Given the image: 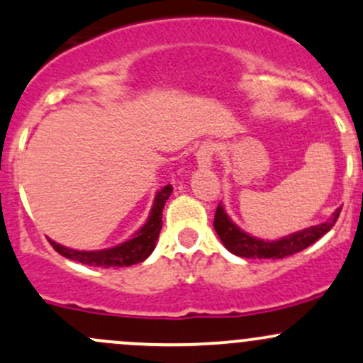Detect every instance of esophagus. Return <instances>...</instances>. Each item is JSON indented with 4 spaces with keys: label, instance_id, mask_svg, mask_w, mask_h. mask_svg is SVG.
Here are the masks:
<instances>
[{
    "label": "esophagus",
    "instance_id": "1",
    "mask_svg": "<svg viewBox=\"0 0 363 363\" xmlns=\"http://www.w3.org/2000/svg\"><path fill=\"white\" fill-rule=\"evenodd\" d=\"M213 145L212 143H203V145L196 151V160L200 167H210L213 160Z\"/></svg>",
    "mask_w": 363,
    "mask_h": 363
}]
</instances>
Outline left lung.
<instances>
[{"label": "left lung", "mask_w": 363, "mask_h": 363, "mask_svg": "<svg viewBox=\"0 0 363 363\" xmlns=\"http://www.w3.org/2000/svg\"><path fill=\"white\" fill-rule=\"evenodd\" d=\"M340 212L341 208H337L329 220L322 222L318 225L308 227V229L300 230V233L289 234V236L281 238L277 241H264L242 233L240 227L230 222L224 206L218 203L217 210H215L213 227L217 230L220 241L224 242V246L230 253L242 258H274L276 260V258H284L289 257V255L301 252V250L313 245L317 240H320L336 224Z\"/></svg>", "instance_id": "8db88e82"}]
</instances>
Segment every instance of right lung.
Wrapping results in <instances>:
<instances>
[{
  "label": "right lung",
  "mask_w": 363,
  "mask_h": 363,
  "mask_svg": "<svg viewBox=\"0 0 363 363\" xmlns=\"http://www.w3.org/2000/svg\"><path fill=\"white\" fill-rule=\"evenodd\" d=\"M170 193H172V186L170 184L158 191L148 222L134 234V238L122 242V245L115 246V248L99 250V252H79V250L67 248V246L58 245V242L51 240L48 241L53 246L55 252H58L62 257L81 262L84 265L110 269V267H129L139 264V262L146 260L155 250V242L158 240V234H160L163 224L162 210L165 206V201L169 200Z\"/></svg>",
  "instance_id": "obj_1"
}]
</instances>
